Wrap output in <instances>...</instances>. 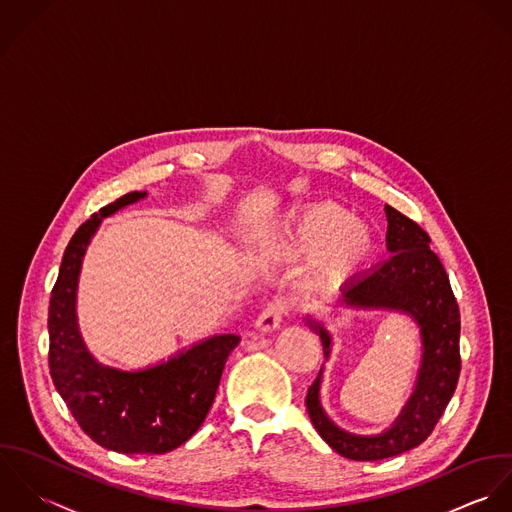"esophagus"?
I'll use <instances>...</instances> for the list:
<instances>
[{
  "instance_id": "34e87169",
  "label": "esophagus",
  "mask_w": 512,
  "mask_h": 512,
  "mask_svg": "<svg viewBox=\"0 0 512 512\" xmlns=\"http://www.w3.org/2000/svg\"><path fill=\"white\" fill-rule=\"evenodd\" d=\"M281 320H283V308L279 305H267V308L259 314L255 328L259 332H275L277 328H281Z\"/></svg>"
}]
</instances>
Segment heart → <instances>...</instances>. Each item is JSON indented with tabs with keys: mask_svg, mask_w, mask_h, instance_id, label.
Segmentation results:
<instances>
[{
	"mask_svg": "<svg viewBox=\"0 0 512 512\" xmlns=\"http://www.w3.org/2000/svg\"><path fill=\"white\" fill-rule=\"evenodd\" d=\"M376 249L370 227L352 219L338 205H318L285 233L283 251L293 257L318 253V269L328 283H340L356 273Z\"/></svg>",
	"mask_w": 512,
	"mask_h": 512,
	"instance_id": "heart-1",
	"label": "heart"
}]
</instances>
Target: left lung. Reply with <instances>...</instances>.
Wrapping results in <instances>:
<instances>
[{"mask_svg":"<svg viewBox=\"0 0 512 512\" xmlns=\"http://www.w3.org/2000/svg\"><path fill=\"white\" fill-rule=\"evenodd\" d=\"M390 257L376 267L356 273L342 289L332 308L398 312L413 320L419 330L421 358L411 396L390 427L380 433L360 435L336 425L320 402L324 364L308 388V417L318 435L342 457L352 461H380L396 457L423 443L439 421L457 388L459 358V307L449 277L439 257L429 249V235L398 209L386 205ZM305 322L318 334L324 358L332 352V334L322 318L305 314Z\"/></svg>","mask_w":512,"mask_h":512,"instance_id":"8db88e82","label":"left lung"}]
</instances>
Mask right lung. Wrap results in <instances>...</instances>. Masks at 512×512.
Returning <instances> with one entry per match:
<instances>
[{
	"label": "right lung",
	"mask_w": 512,
	"mask_h": 512,
	"mask_svg": "<svg viewBox=\"0 0 512 512\" xmlns=\"http://www.w3.org/2000/svg\"><path fill=\"white\" fill-rule=\"evenodd\" d=\"M146 196L130 192L77 229L61 261L47 322L49 368L59 396L93 441L124 455L168 453L186 443L204 423L223 366L241 340L237 334H213L140 370L103 364L87 348L77 318L87 247L104 217Z\"/></svg>",
	"instance_id": "1"
}]
</instances>
